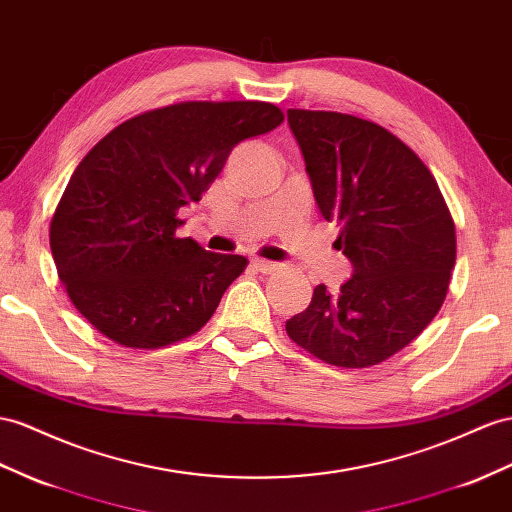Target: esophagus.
I'll return each mask as SVG.
<instances>
[{
  "label": "esophagus",
  "instance_id": "1",
  "mask_svg": "<svg viewBox=\"0 0 512 512\" xmlns=\"http://www.w3.org/2000/svg\"><path fill=\"white\" fill-rule=\"evenodd\" d=\"M253 266L264 274H272L281 268V264H277V261H268V259H253Z\"/></svg>",
  "mask_w": 512,
  "mask_h": 512
}]
</instances>
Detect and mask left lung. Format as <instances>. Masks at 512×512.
Returning a JSON list of instances; mask_svg holds the SVG:
<instances>
[{"label": "left lung", "mask_w": 512, "mask_h": 512, "mask_svg": "<svg viewBox=\"0 0 512 512\" xmlns=\"http://www.w3.org/2000/svg\"><path fill=\"white\" fill-rule=\"evenodd\" d=\"M287 123L355 272L337 294L318 285L285 331L324 363L370 368L439 313L456 261L452 214L426 164L385 127L322 110H287Z\"/></svg>", "instance_id": "obj_1"}]
</instances>
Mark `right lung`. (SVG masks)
<instances>
[{"label":"right lung","mask_w":512,"mask_h":512,"mask_svg":"<svg viewBox=\"0 0 512 512\" xmlns=\"http://www.w3.org/2000/svg\"><path fill=\"white\" fill-rule=\"evenodd\" d=\"M266 101H183L114 127L77 164L49 227L75 309L112 342L155 350L201 331L248 266L177 238L235 144L268 134Z\"/></svg>","instance_id":"obj_1"}]
</instances>
